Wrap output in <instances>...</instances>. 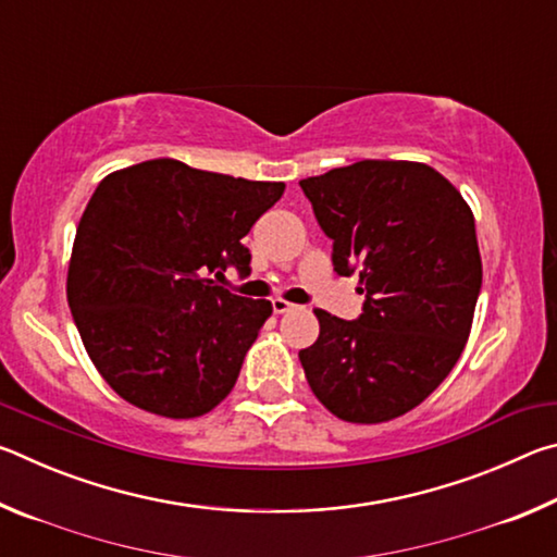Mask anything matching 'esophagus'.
<instances>
[{
	"instance_id": "34e87169",
	"label": "esophagus",
	"mask_w": 557,
	"mask_h": 557,
	"mask_svg": "<svg viewBox=\"0 0 557 557\" xmlns=\"http://www.w3.org/2000/svg\"><path fill=\"white\" fill-rule=\"evenodd\" d=\"M292 309H295V305H292V301H287V299H272V312L275 314H285V312H292Z\"/></svg>"
}]
</instances>
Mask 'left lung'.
<instances>
[{
  "label": "left lung",
  "instance_id": "1",
  "mask_svg": "<svg viewBox=\"0 0 557 557\" xmlns=\"http://www.w3.org/2000/svg\"><path fill=\"white\" fill-rule=\"evenodd\" d=\"M334 240L338 275H358L363 314L314 309L319 338L299 351L312 393L346 422L400 418L455 369L482 289L474 213L420 162L363 159L299 182Z\"/></svg>",
  "mask_w": 557,
  "mask_h": 557
}]
</instances>
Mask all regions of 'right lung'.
Wrapping results in <instances>:
<instances>
[{
	"instance_id": "1",
	"label": "right lung",
	"mask_w": 557,
	"mask_h": 557,
	"mask_svg": "<svg viewBox=\"0 0 557 557\" xmlns=\"http://www.w3.org/2000/svg\"><path fill=\"white\" fill-rule=\"evenodd\" d=\"M282 191V182L176 159L98 184L75 231L65 292L90 361L120 398L188 420L233 391L272 305L215 280L228 268L248 275L243 238Z\"/></svg>"
}]
</instances>
